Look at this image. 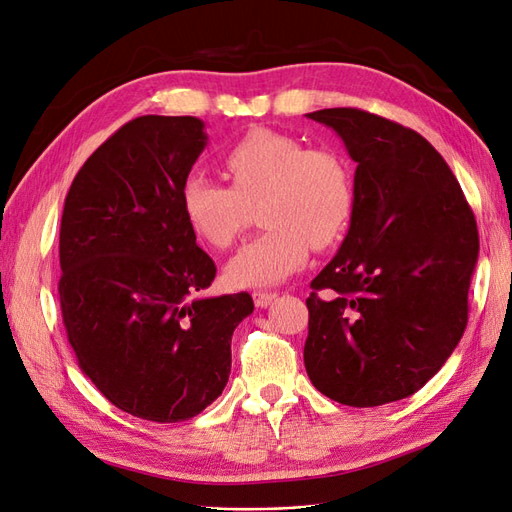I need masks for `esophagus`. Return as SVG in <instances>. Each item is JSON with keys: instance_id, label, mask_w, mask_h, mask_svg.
<instances>
[{"instance_id": "1", "label": "esophagus", "mask_w": 512, "mask_h": 512, "mask_svg": "<svg viewBox=\"0 0 512 512\" xmlns=\"http://www.w3.org/2000/svg\"><path fill=\"white\" fill-rule=\"evenodd\" d=\"M252 297L256 307H269L277 299V292H254Z\"/></svg>"}]
</instances>
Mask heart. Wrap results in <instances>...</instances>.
<instances>
[{
    "instance_id": "1",
    "label": "heart",
    "mask_w": 512,
    "mask_h": 512,
    "mask_svg": "<svg viewBox=\"0 0 512 512\" xmlns=\"http://www.w3.org/2000/svg\"><path fill=\"white\" fill-rule=\"evenodd\" d=\"M230 188L205 175L183 179L179 205L194 235L213 247L232 245L258 204L267 226L226 265L232 288H267L299 271L309 256L333 247L354 215V177L335 151L309 149L273 130H252L224 153Z\"/></svg>"
}]
</instances>
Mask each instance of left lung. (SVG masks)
<instances>
[{"label": "left lung", "mask_w": 512, "mask_h": 512, "mask_svg": "<svg viewBox=\"0 0 512 512\" xmlns=\"http://www.w3.org/2000/svg\"><path fill=\"white\" fill-rule=\"evenodd\" d=\"M307 117L342 138L356 162L348 235L307 299V376L344 406L391 404L436 376L466 331L474 213L418 132L359 108Z\"/></svg>", "instance_id": "8db88e82"}]
</instances>
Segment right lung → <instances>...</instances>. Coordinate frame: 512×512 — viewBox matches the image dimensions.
<instances>
[{"label": "right lung", "instance_id": "1", "mask_svg": "<svg viewBox=\"0 0 512 512\" xmlns=\"http://www.w3.org/2000/svg\"><path fill=\"white\" fill-rule=\"evenodd\" d=\"M209 136L198 117L121 126L76 173L59 230V303L83 374L119 410L153 423L203 412L230 376L247 292L194 297L215 262L196 245L179 190Z\"/></svg>", "mask_w": 512, "mask_h": 512}]
</instances>
